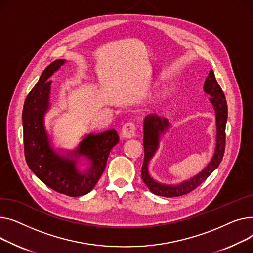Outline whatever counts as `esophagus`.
<instances>
[{
	"instance_id": "34e87169",
	"label": "esophagus",
	"mask_w": 253,
	"mask_h": 253,
	"mask_svg": "<svg viewBox=\"0 0 253 253\" xmlns=\"http://www.w3.org/2000/svg\"><path fill=\"white\" fill-rule=\"evenodd\" d=\"M136 125L133 123H126L123 127H122V131H121V135L123 138H126V139H128V138H131L135 136L136 133Z\"/></svg>"
}]
</instances>
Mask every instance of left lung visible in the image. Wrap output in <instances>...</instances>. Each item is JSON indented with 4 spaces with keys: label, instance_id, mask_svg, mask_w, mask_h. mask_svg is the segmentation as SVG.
<instances>
[{
    "label": "left lung",
    "instance_id": "left-lung-1",
    "mask_svg": "<svg viewBox=\"0 0 253 253\" xmlns=\"http://www.w3.org/2000/svg\"><path fill=\"white\" fill-rule=\"evenodd\" d=\"M204 93L210 95V101L213 105L215 112V125H216V143L214 153L211 160L200 172L190 177L189 180L183 181L179 184H163L157 182L149 173V162L155 155L159 148L160 138L165 135L166 131L170 126V124L166 117H161L157 114L147 115L144 118V162L142 166V179L149 190L155 195L163 197H176L188 194L191 191L201 185L211 172L219 166L224 156L225 144H226V124L228 118V106L224 93H222L219 84H217L214 73L210 71L209 76L205 79L203 85Z\"/></svg>",
    "mask_w": 253,
    "mask_h": 253
}]
</instances>
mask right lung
Instances as JSON below:
<instances>
[{"mask_svg": "<svg viewBox=\"0 0 253 253\" xmlns=\"http://www.w3.org/2000/svg\"><path fill=\"white\" fill-rule=\"evenodd\" d=\"M65 63L64 59L52 62L25 99L22 122L24 154L28 168L54 191L70 197L91 192L105 169L112 148L120 141L115 129L85 135L73 151L55 150L44 126V115L50 108V78ZM85 159L88 167L78 165Z\"/></svg>", "mask_w": 253, "mask_h": 253, "instance_id": "right-lung-1", "label": "right lung"}]
</instances>
